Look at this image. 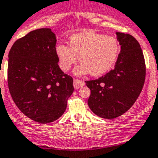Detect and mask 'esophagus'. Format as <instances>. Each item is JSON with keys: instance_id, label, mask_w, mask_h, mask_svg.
<instances>
[{"instance_id": "esophagus-1", "label": "esophagus", "mask_w": 158, "mask_h": 158, "mask_svg": "<svg viewBox=\"0 0 158 158\" xmlns=\"http://www.w3.org/2000/svg\"><path fill=\"white\" fill-rule=\"evenodd\" d=\"M84 85H85L84 81L79 80V79H74V87H75V89H79L80 87L84 86Z\"/></svg>"}]
</instances>
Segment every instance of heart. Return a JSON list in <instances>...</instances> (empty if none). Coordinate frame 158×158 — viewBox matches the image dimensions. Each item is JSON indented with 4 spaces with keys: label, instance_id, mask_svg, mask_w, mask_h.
<instances>
[{
    "label": "heart",
    "instance_id": "1",
    "mask_svg": "<svg viewBox=\"0 0 158 158\" xmlns=\"http://www.w3.org/2000/svg\"><path fill=\"white\" fill-rule=\"evenodd\" d=\"M120 51L116 38L93 32L74 35L69 45L60 44L56 47L59 65L64 72L70 70L79 57L81 64L74 70L76 76L91 73L98 76L107 73L116 64Z\"/></svg>",
    "mask_w": 158,
    "mask_h": 158
}]
</instances>
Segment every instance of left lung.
<instances>
[{
  "mask_svg": "<svg viewBox=\"0 0 158 158\" xmlns=\"http://www.w3.org/2000/svg\"><path fill=\"white\" fill-rule=\"evenodd\" d=\"M116 34L121 49L114 69L85 82L90 89L89 109L104 119H114L126 113L139 98L146 77L144 56L138 41L128 34Z\"/></svg>",
  "mask_w": 158,
  "mask_h": 158,
  "instance_id": "obj_1",
  "label": "left lung"
}]
</instances>
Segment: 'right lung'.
<instances>
[{"label": "right lung", "instance_id": "obj_1", "mask_svg": "<svg viewBox=\"0 0 158 158\" xmlns=\"http://www.w3.org/2000/svg\"><path fill=\"white\" fill-rule=\"evenodd\" d=\"M56 44L51 29L42 28L18 39L8 53L11 96L19 110L38 123L60 117L74 91L73 79L58 65Z\"/></svg>", "mask_w": 158, "mask_h": 158}]
</instances>
